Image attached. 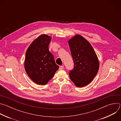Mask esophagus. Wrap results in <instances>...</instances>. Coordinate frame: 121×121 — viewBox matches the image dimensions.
<instances>
[{
	"label": "esophagus",
	"mask_w": 121,
	"mask_h": 121,
	"mask_svg": "<svg viewBox=\"0 0 121 121\" xmlns=\"http://www.w3.org/2000/svg\"><path fill=\"white\" fill-rule=\"evenodd\" d=\"M64 66L63 65H61L59 66V69L60 70H61V69H63L64 68Z\"/></svg>",
	"instance_id": "obj_1"
}]
</instances>
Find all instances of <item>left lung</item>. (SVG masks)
<instances>
[{"instance_id": "1", "label": "left lung", "mask_w": 121, "mask_h": 121, "mask_svg": "<svg viewBox=\"0 0 121 121\" xmlns=\"http://www.w3.org/2000/svg\"><path fill=\"white\" fill-rule=\"evenodd\" d=\"M74 67L69 73L70 78L78 87L90 84L97 75L99 61L90 43L80 35L68 40Z\"/></svg>"}]
</instances>
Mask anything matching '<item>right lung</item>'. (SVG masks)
Instances as JSON below:
<instances>
[{"mask_svg":"<svg viewBox=\"0 0 121 121\" xmlns=\"http://www.w3.org/2000/svg\"><path fill=\"white\" fill-rule=\"evenodd\" d=\"M51 40L50 36L42 34L32 42L26 52L25 71L34 82L41 85L46 84L59 67L49 50Z\"/></svg>","mask_w":121,"mask_h":121,"instance_id":"obj_1","label":"right lung"}]
</instances>
